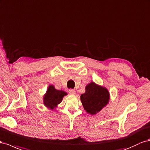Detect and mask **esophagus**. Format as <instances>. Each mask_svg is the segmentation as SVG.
<instances>
[{"mask_svg": "<svg viewBox=\"0 0 150 150\" xmlns=\"http://www.w3.org/2000/svg\"><path fill=\"white\" fill-rule=\"evenodd\" d=\"M69 94L71 95H76V92L74 90H69Z\"/></svg>", "mask_w": 150, "mask_h": 150, "instance_id": "obj_1", "label": "esophagus"}]
</instances>
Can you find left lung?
Segmentation results:
<instances>
[{
  "instance_id": "8db88e82",
  "label": "left lung",
  "mask_w": 150,
  "mask_h": 150,
  "mask_svg": "<svg viewBox=\"0 0 150 150\" xmlns=\"http://www.w3.org/2000/svg\"><path fill=\"white\" fill-rule=\"evenodd\" d=\"M84 109L91 115H96L106 107L110 98L107 88L91 81L85 87V93L81 95Z\"/></svg>"
}]
</instances>
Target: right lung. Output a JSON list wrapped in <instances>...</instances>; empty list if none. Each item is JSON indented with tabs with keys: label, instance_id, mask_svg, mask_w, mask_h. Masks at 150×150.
Masks as SVG:
<instances>
[{
	"label": "right lung",
	"instance_id": "add662e5",
	"mask_svg": "<svg viewBox=\"0 0 150 150\" xmlns=\"http://www.w3.org/2000/svg\"><path fill=\"white\" fill-rule=\"evenodd\" d=\"M67 95L66 92L57 90L54 85L50 84L43 97V104L50 110H55L58 107V105L62 102L64 96Z\"/></svg>",
	"mask_w": 150,
	"mask_h": 150
}]
</instances>
